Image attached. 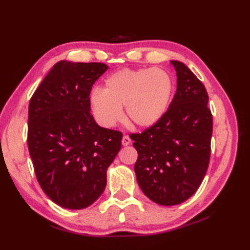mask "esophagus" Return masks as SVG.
<instances>
[{
    "label": "esophagus",
    "mask_w": 250,
    "mask_h": 250,
    "mask_svg": "<svg viewBox=\"0 0 250 250\" xmlns=\"http://www.w3.org/2000/svg\"><path fill=\"white\" fill-rule=\"evenodd\" d=\"M130 143H131L130 138L128 137V135H124L123 139H122V145H123V146H128Z\"/></svg>",
    "instance_id": "1"
}]
</instances>
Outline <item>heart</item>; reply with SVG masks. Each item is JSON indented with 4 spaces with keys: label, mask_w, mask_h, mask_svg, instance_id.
<instances>
[{
    "label": "heart",
    "mask_w": 250,
    "mask_h": 250,
    "mask_svg": "<svg viewBox=\"0 0 250 250\" xmlns=\"http://www.w3.org/2000/svg\"><path fill=\"white\" fill-rule=\"evenodd\" d=\"M171 75L160 67L123 69L104 81L103 90L95 89L89 104L98 122L112 127L122 120L125 106L127 121L147 129L166 115L173 96Z\"/></svg>",
    "instance_id": "obj_1"
}]
</instances>
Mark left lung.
<instances>
[{
  "label": "left lung",
  "instance_id": "left-lung-1",
  "mask_svg": "<svg viewBox=\"0 0 250 250\" xmlns=\"http://www.w3.org/2000/svg\"><path fill=\"white\" fill-rule=\"evenodd\" d=\"M177 88L163 119L131 134L138 151L134 172L143 193L161 206H176L198 190L209 164L213 117L202 82L172 60Z\"/></svg>",
  "mask_w": 250,
  "mask_h": 250
}]
</instances>
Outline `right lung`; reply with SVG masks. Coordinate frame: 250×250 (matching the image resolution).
<instances>
[{
  "instance_id": "obj_1",
  "label": "right lung",
  "mask_w": 250,
  "mask_h": 250,
  "mask_svg": "<svg viewBox=\"0 0 250 250\" xmlns=\"http://www.w3.org/2000/svg\"><path fill=\"white\" fill-rule=\"evenodd\" d=\"M108 66L62 60L29 103L28 149L37 181L58 206L81 209L106 187V171L122 132L98 125L90 113L92 86Z\"/></svg>"
}]
</instances>
